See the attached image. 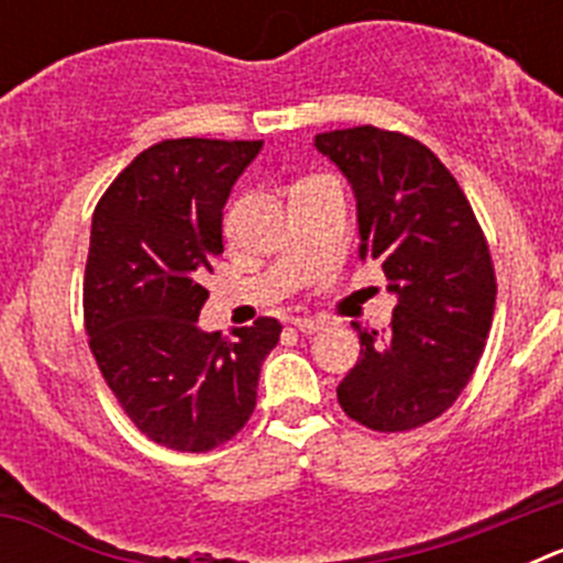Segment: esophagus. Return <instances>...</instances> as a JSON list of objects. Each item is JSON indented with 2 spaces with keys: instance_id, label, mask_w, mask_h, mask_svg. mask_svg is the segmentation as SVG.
Listing matches in <instances>:
<instances>
[{
  "instance_id": "esophagus-1",
  "label": "esophagus",
  "mask_w": 563,
  "mask_h": 563,
  "mask_svg": "<svg viewBox=\"0 0 563 563\" xmlns=\"http://www.w3.org/2000/svg\"><path fill=\"white\" fill-rule=\"evenodd\" d=\"M292 327H296L298 332H307V335H312V332L324 330V321H321V318H296V321H292Z\"/></svg>"
}]
</instances>
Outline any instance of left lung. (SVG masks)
I'll use <instances>...</instances> for the list:
<instances>
[{"mask_svg": "<svg viewBox=\"0 0 563 563\" xmlns=\"http://www.w3.org/2000/svg\"><path fill=\"white\" fill-rule=\"evenodd\" d=\"M352 183L361 258H377L397 296L389 330H361V357L338 402L372 431L420 429L454 406L494 324L487 239L454 174L402 132L352 126L316 134Z\"/></svg>", "mask_w": 563, "mask_h": 563, "instance_id": "obj_1", "label": "left lung"}]
</instances>
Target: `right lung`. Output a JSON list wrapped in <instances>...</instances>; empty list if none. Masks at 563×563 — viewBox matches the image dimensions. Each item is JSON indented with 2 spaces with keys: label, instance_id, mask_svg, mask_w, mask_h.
Returning a JSON list of instances; mask_svg holds the SVG:
<instances>
[{
  "label": "right lung",
  "instance_id": "right-lung-1",
  "mask_svg": "<svg viewBox=\"0 0 563 563\" xmlns=\"http://www.w3.org/2000/svg\"><path fill=\"white\" fill-rule=\"evenodd\" d=\"M262 141L177 137L141 152L92 213L84 327L98 369L141 434L172 451L220 449L256 409L282 324L231 338L197 327L222 253V208Z\"/></svg>",
  "mask_w": 563,
  "mask_h": 563
}]
</instances>
